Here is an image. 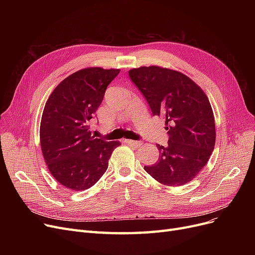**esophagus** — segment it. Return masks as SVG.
Segmentation results:
<instances>
[{"label":"esophagus","mask_w":255,"mask_h":255,"mask_svg":"<svg viewBox=\"0 0 255 255\" xmlns=\"http://www.w3.org/2000/svg\"><path fill=\"white\" fill-rule=\"evenodd\" d=\"M125 143H128L130 145H133V146H139L141 144L140 141H136V140H131V139H125L124 140Z\"/></svg>","instance_id":"esophagus-1"}]
</instances>
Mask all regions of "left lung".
Returning <instances> with one entry per match:
<instances>
[{"label":"left lung","instance_id":"obj_1","mask_svg":"<svg viewBox=\"0 0 255 255\" xmlns=\"http://www.w3.org/2000/svg\"><path fill=\"white\" fill-rule=\"evenodd\" d=\"M148 101L153 116L165 121L169 139L156 144L158 161L144 170L166 186L192 181L208 163L215 146V119L206 93L182 72L149 66L128 71Z\"/></svg>","mask_w":255,"mask_h":255}]
</instances>
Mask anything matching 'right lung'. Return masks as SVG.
<instances>
[{"mask_svg":"<svg viewBox=\"0 0 255 255\" xmlns=\"http://www.w3.org/2000/svg\"><path fill=\"white\" fill-rule=\"evenodd\" d=\"M120 69L89 67L62 82L48 97L40 123V144L48 170L66 188L82 191L95 185L109 167L120 141L96 138L93 115Z\"/></svg>","mask_w":255,"mask_h":255,"instance_id":"1","label":"right lung"}]
</instances>
